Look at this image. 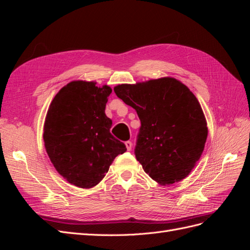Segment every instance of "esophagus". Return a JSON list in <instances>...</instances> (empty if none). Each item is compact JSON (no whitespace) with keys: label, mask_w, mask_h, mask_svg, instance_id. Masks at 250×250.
Wrapping results in <instances>:
<instances>
[{"label":"esophagus","mask_w":250,"mask_h":250,"mask_svg":"<svg viewBox=\"0 0 250 250\" xmlns=\"http://www.w3.org/2000/svg\"><path fill=\"white\" fill-rule=\"evenodd\" d=\"M125 145H126V148H127V150H128V151H130V150H131V148H132V143H131L130 141H127V142H125Z\"/></svg>","instance_id":"1"}]
</instances>
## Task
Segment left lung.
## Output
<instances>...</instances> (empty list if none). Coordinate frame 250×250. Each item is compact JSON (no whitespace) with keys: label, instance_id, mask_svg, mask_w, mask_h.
<instances>
[{"label":"left lung","instance_id":"1","mask_svg":"<svg viewBox=\"0 0 250 250\" xmlns=\"http://www.w3.org/2000/svg\"><path fill=\"white\" fill-rule=\"evenodd\" d=\"M116 95L137 111L141 127L134 154L156 183L169 186L188 175L208 138L197 98L174 78L121 84Z\"/></svg>","mask_w":250,"mask_h":250}]
</instances>
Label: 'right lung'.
Listing matches in <instances>:
<instances>
[{
	"label": "right lung",
	"instance_id": "1",
	"mask_svg": "<svg viewBox=\"0 0 250 250\" xmlns=\"http://www.w3.org/2000/svg\"><path fill=\"white\" fill-rule=\"evenodd\" d=\"M111 94L107 85L72 81L53 99L43 127L47 153L57 172L70 184L89 188L108 172L125 144L110 133L112 121L105 115Z\"/></svg>",
	"mask_w": 250,
	"mask_h": 250
}]
</instances>
